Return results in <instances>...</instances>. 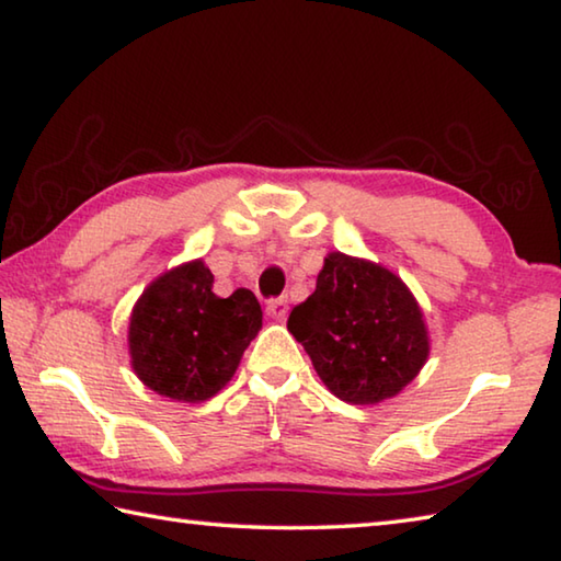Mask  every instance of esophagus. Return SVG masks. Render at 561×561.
<instances>
[{
    "label": "esophagus",
    "mask_w": 561,
    "mask_h": 561,
    "mask_svg": "<svg viewBox=\"0 0 561 561\" xmlns=\"http://www.w3.org/2000/svg\"><path fill=\"white\" fill-rule=\"evenodd\" d=\"M287 311H289L287 297H277V299H270L267 301V314L272 319H284V317H287Z\"/></svg>",
    "instance_id": "1"
}]
</instances>
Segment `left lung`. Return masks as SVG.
<instances>
[{
  "label": "left lung",
  "mask_w": 561,
  "mask_h": 561,
  "mask_svg": "<svg viewBox=\"0 0 561 561\" xmlns=\"http://www.w3.org/2000/svg\"><path fill=\"white\" fill-rule=\"evenodd\" d=\"M287 329L341 401L374 405L413 381L428 358V331L413 294L378 264L331 252L317 289Z\"/></svg>",
  "instance_id": "left-lung-1"
}]
</instances>
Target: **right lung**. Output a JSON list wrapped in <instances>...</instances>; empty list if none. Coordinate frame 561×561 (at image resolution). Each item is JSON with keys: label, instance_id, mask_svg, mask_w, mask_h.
<instances>
[{"label": "right lung", "instance_id": "obj_1", "mask_svg": "<svg viewBox=\"0 0 561 561\" xmlns=\"http://www.w3.org/2000/svg\"><path fill=\"white\" fill-rule=\"evenodd\" d=\"M213 282L201 260L183 264L150 284L133 309V368L173 401L197 403L220 391L262 327V307L250 289L220 299Z\"/></svg>", "mask_w": 561, "mask_h": 561}]
</instances>
